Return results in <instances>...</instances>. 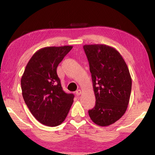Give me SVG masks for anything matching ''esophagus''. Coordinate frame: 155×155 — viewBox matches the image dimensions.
Instances as JSON below:
<instances>
[{
    "label": "esophagus",
    "instance_id": "34e87169",
    "mask_svg": "<svg viewBox=\"0 0 155 155\" xmlns=\"http://www.w3.org/2000/svg\"><path fill=\"white\" fill-rule=\"evenodd\" d=\"M81 92H82V91H81V90H78L77 91H76V95H77V96H80L81 94Z\"/></svg>",
    "mask_w": 155,
    "mask_h": 155
}]
</instances>
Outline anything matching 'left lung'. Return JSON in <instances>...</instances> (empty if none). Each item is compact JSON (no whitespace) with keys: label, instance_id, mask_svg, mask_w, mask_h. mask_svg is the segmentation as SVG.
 Wrapping results in <instances>:
<instances>
[{"label":"left lung","instance_id":"left-lung-1","mask_svg":"<svg viewBox=\"0 0 155 155\" xmlns=\"http://www.w3.org/2000/svg\"><path fill=\"white\" fill-rule=\"evenodd\" d=\"M90 64L96 104L89 115L96 124L108 127L127 111L132 79L120 52L105 44L83 46Z\"/></svg>","mask_w":155,"mask_h":155}]
</instances>
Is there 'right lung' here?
Returning <instances> with one entry per match:
<instances>
[{
	"label": "right lung",
	"mask_w": 155,
	"mask_h": 155,
	"mask_svg": "<svg viewBox=\"0 0 155 155\" xmlns=\"http://www.w3.org/2000/svg\"><path fill=\"white\" fill-rule=\"evenodd\" d=\"M72 46H49L38 50L28 61L21 78L23 98L37 120L57 127L66 118L74 101L63 90L57 68Z\"/></svg>",
	"instance_id": "right-lung-1"
}]
</instances>
